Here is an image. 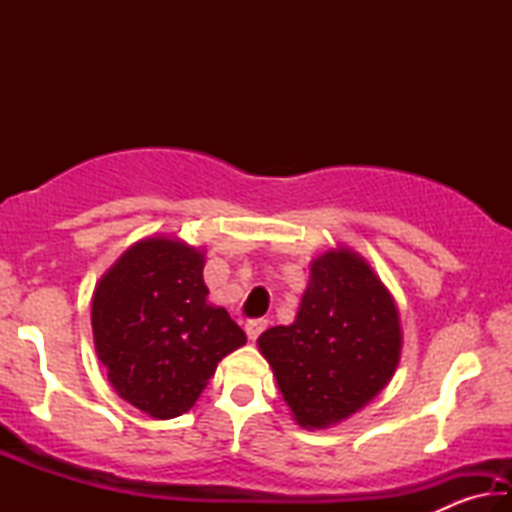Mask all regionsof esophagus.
Returning a JSON list of instances; mask_svg holds the SVG:
<instances>
[{
  "label": "esophagus",
  "instance_id": "obj_1",
  "mask_svg": "<svg viewBox=\"0 0 512 512\" xmlns=\"http://www.w3.org/2000/svg\"><path fill=\"white\" fill-rule=\"evenodd\" d=\"M266 325H268V323H266L264 318H253V320H248V323H246V334H248V339H250V341H255L257 336L264 332Z\"/></svg>",
  "mask_w": 512,
  "mask_h": 512
}]
</instances>
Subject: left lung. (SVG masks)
Returning a JSON list of instances; mask_svg holds the SVG:
<instances>
[{
	"label": "left lung",
	"instance_id": "8db88e82",
	"mask_svg": "<svg viewBox=\"0 0 512 512\" xmlns=\"http://www.w3.org/2000/svg\"><path fill=\"white\" fill-rule=\"evenodd\" d=\"M293 418L325 429L379 395L400 361L397 307L372 268L352 250L311 264L296 323L257 339Z\"/></svg>",
	"mask_w": 512,
	"mask_h": 512
}]
</instances>
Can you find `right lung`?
<instances>
[{"mask_svg": "<svg viewBox=\"0 0 512 512\" xmlns=\"http://www.w3.org/2000/svg\"><path fill=\"white\" fill-rule=\"evenodd\" d=\"M94 345L119 397L158 420L192 409L225 354L246 334L207 305L203 253L151 237L128 248L92 298Z\"/></svg>", "mask_w": 512, "mask_h": 512, "instance_id": "obj_1", "label": "right lung"}]
</instances>
